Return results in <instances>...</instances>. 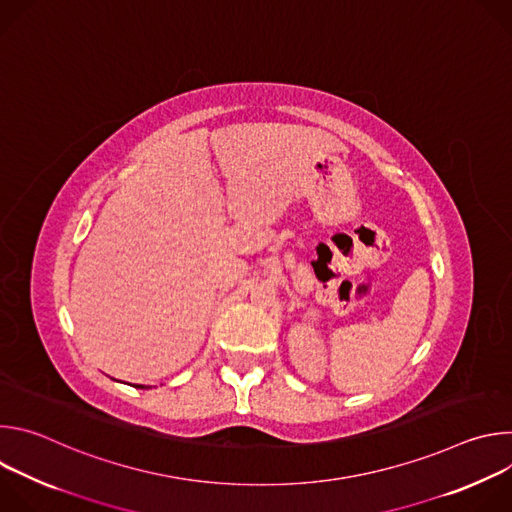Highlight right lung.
Listing matches in <instances>:
<instances>
[{
    "mask_svg": "<svg viewBox=\"0 0 512 512\" xmlns=\"http://www.w3.org/2000/svg\"><path fill=\"white\" fill-rule=\"evenodd\" d=\"M137 387H139V389H143V387H141V385H137Z\"/></svg>",
    "mask_w": 512,
    "mask_h": 512,
    "instance_id": "right-lung-1",
    "label": "right lung"
}]
</instances>
